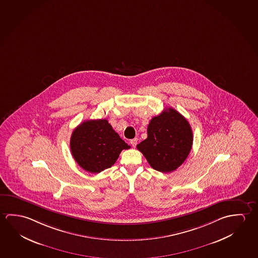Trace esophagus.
<instances>
[{"mask_svg": "<svg viewBox=\"0 0 258 258\" xmlns=\"http://www.w3.org/2000/svg\"><path fill=\"white\" fill-rule=\"evenodd\" d=\"M131 146L133 147V148H136V146H137V144H138V139H133V140H131Z\"/></svg>", "mask_w": 258, "mask_h": 258, "instance_id": "34e87169", "label": "esophagus"}]
</instances>
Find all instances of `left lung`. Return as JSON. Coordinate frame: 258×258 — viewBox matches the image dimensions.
I'll use <instances>...</instances> for the list:
<instances>
[{
    "label": "left lung",
    "instance_id": "1",
    "mask_svg": "<svg viewBox=\"0 0 258 258\" xmlns=\"http://www.w3.org/2000/svg\"><path fill=\"white\" fill-rule=\"evenodd\" d=\"M192 140V131L187 119L177 110L168 108L150 120L148 138L137 148L152 168L170 173L185 161Z\"/></svg>",
    "mask_w": 258,
    "mask_h": 258
}]
</instances>
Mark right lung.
Listing matches in <instances>:
<instances>
[{
    "mask_svg": "<svg viewBox=\"0 0 258 258\" xmlns=\"http://www.w3.org/2000/svg\"><path fill=\"white\" fill-rule=\"evenodd\" d=\"M70 148L76 163L90 173H101L111 167L128 146L107 119H90L74 130Z\"/></svg>",
    "mask_w": 258,
    "mask_h": 258,
    "instance_id": "add662e5",
    "label": "right lung"
}]
</instances>
